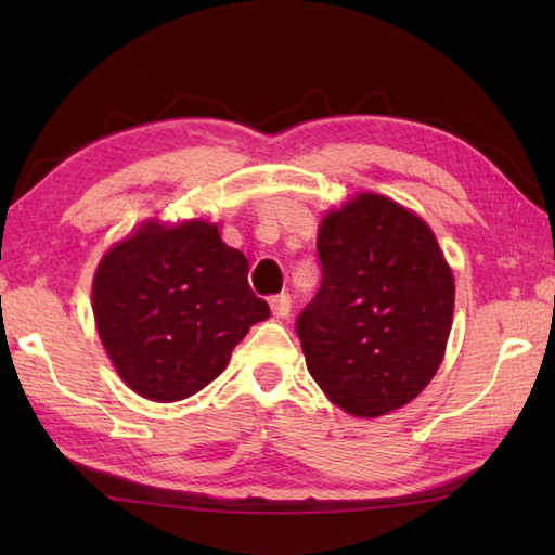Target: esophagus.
<instances>
[{"mask_svg": "<svg viewBox=\"0 0 555 555\" xmlns=\"http://www.w3.org/2000/svg\"><path fill=\"white\" fill-rule=\"evenodd\" d=\"M269 306H271V313H274V318H286L291 313V296L279 294L269 300Z\"/></svg>", "mask_w": 555, "mask_h": 555, "instance_id": "obj_1", "label": "esophagus"}]
</instances>
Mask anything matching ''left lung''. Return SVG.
<instances>
[{"label": "left lung", "mask_w": 555, "mask_h": 555, "mask_svg": "<svg viewBox=\"0 0 555 555\" xmlns=\"http://www.w3.org/2000/svg\"><path fill=\"white\" fill-rule=\"evenodd\" d=\"M323 284L296 333L306 367L354 418L403 409L436 377L455 279L428 222L382 193H354L318 224Z\"/></svg>", "instance_id": "8db88e82"}]
</instances>
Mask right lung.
Segmentation results:
<instances>
[{
  "instance_id": "right-lung-1",
  "label": "right lung",
  "mask_w": 555,
  "mask_h": 555,
  "mask_svg": "<svg viewBox=\"0 0 555 555\" xmlns=\"http://www.w3.org/2000/svg\"><path fill=\"white\" fill-rule=\"evenodd\" d=\"M247 271L220 224L203 218H149L112 244L92 276V313L119 379L173 403L220 377L249 327L271 315Z\"/></svg>"
}]
</instances>
